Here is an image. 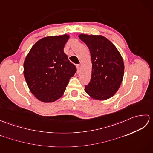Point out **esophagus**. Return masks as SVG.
Returning a JSON list of instances; mask_svg holds the SVG:
<instances>
[{
	"mask_svg": "<svg viewBox=\"0 0 153 153\" xmlns=\"http://www.w3.org/2000/svg\"><path fill=\"white\" fill-rule=\"evenodd\" d=\"M76 68H77V72L79 73V71H80V65L79 64L76 65Z\"/></svg>",
	"mask_w": 153,
	"mask_h": 153,
	"instance_id": "esophagus-1",
	"label": "esophagus"
}]
</instances>
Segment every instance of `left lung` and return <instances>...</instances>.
I'll return each instance as SVG.
<instances>
[{"mask_svg": "<svg viewBox=\"0 0 153 153\" xmlns=\"http://www.w3.org/2000/svg\"><path fill=\"white\" fill-rule=\"evenodd\" d=\"M79 38L88 47L92 62L91 78L85 91L96 100L111 98L119 89L124 73L121 54L102 35L82 33Z\"/></svg>", "mask_w": 153, "mask_h": 153, "instance_id": "1", "label": "left lung"}]
</instances>
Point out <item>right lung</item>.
<instances>
[{"instance_id": "right-lung-1", "label": "right lung", "mask_w": 153, "mask_h": 153, "mask_svg": "<svg viewBox=\"0 0 153 153\" xmlns=\"http://www.w3.org/2000/svg\"><path fill=\"white\" fill-rule=\"evenodd\" d=\"M69 38L67 34L42 38L25 58V79L31 93L41 102H53L60 99L76 72L75 65L64 52Z\"/></svg>"}]
</instances>
